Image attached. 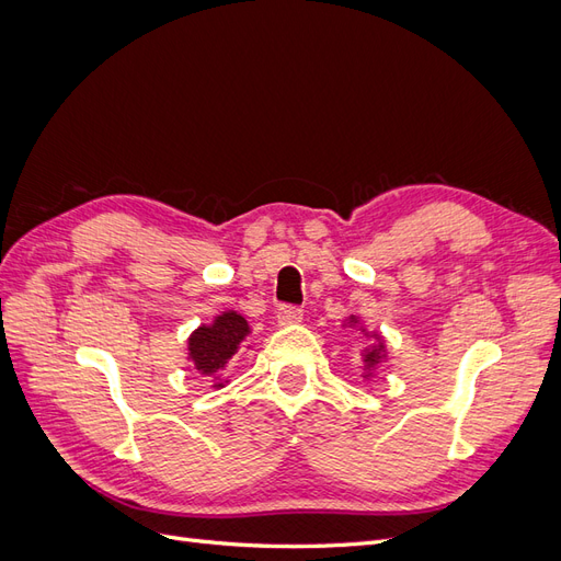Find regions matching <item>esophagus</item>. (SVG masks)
I'll return each mask as SVG.
<instances>
[{"label":"esophagus","instance_id":"1","mask_svg":"<svg viewBox=\"0 0 561 561\" xmlns=\"http://www.w3.org/2000/svg\"><path fill=\"white\" fill-rule=\"evenodd\" d=\"M304 316V311L299 307H290V304H285V307L278 309V325H295Z\"/></svg>","mask_w":561,"mask_h":561}]
</instances>
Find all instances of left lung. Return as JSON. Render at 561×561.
Returning <instances> with one entry per match:
<instances>
[{
  "label": "left lung",
  "mask_w": 561,
  "mask_h": 561,
  "mask_svg": "<svg viewBox=\"0 0 561 561\" xmlns=\"http://www.w3.org/2000/svg\"><path fill=\"white\" fill-rule=\"evenodd\" d=\"M348 322L351 325H355V322H358V318L355 316H351L348 318ZM365 332V330H363ZM369 336V334H367ZM377 339V344L375 346H369V348H365L363 351V365H365V377H369L371 375V369H375L383 358H386V346H383V339L379 336V334H371Z\"/></svg>",
  "instance_id": "left-lung-1"
}]
</instances>
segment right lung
Wrapping results in <instances>:
<instances>
[{"label":"right lung","mask_w":561,"mask_h":561,"mask_svg":"<svg viewBox=\"0 0 561 561\" xmlns=\"http://www.w3.org/2000/svg\"><path fill=\"white\" fill-rule=\"evenodd\" d=\"M248 334L250 325L241 313H219L215 316L210 325H201L198 330L192 332L190 342H186L190 344V360L203 377H213L215 386L219 388L222 386V381H219V371H222L233 355L239 353Z\"/></svg>","instance_id":"add662e5"}]
</instances>
